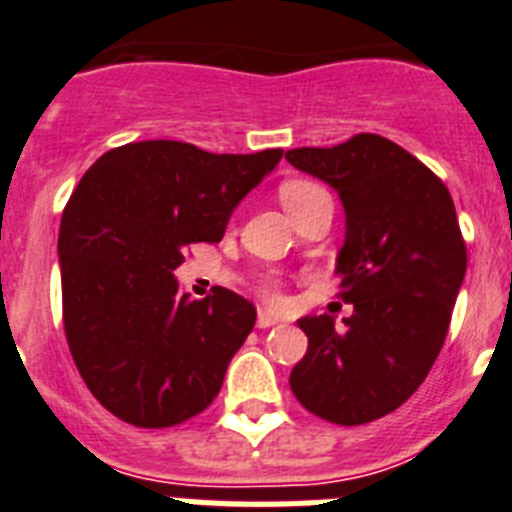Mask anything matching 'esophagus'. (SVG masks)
<instances>
[{"label":"esophagus","instance_id":"esophagus-1","mask_svg":"<svg viewBox=\"0 0 512 512\" xmlns=\"http://www.w3.org/2000/svg\"><path fill=\"white\" fill-rule=\"evenodd\" d=\"M273 324H278V319H275L273 314H268V311H260V314H257V327H260V330H268Z\"/></svg>","mask_w":512,"mask_h":512}]
</instances>
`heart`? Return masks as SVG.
Returning a JSON list of instances; mask_svg holds the SVG:
<instances>
[{"mask_svg":"<svg viewBox=\"0 0 512 512\" xmlns=\"http://www.w3.org/2000/svg\"><path fill=\"white\" fill-rule=\"evenodd\" d=\"M322 193V188L319 185H314V182H306V180H291V182H283L281 190H278V198H281L283 208H286L288 213L296 211V208L301 206V203H306L311 198V195ZM265 296H268L270 301L278 299V291H275V286L270 283V286H265Z\"/></svg>","mask_w":512,"mask_h":512,"instance_id":"obj_1","label":"heart"}]
</instances>
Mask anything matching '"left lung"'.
<instances>
[{
  "label": "left lung",
  "mask_w": 512,
  "mask_h": 512,
  "mask_svg": "<svg viewBox=\"0 0 512 512\" xmlns=\"http://www.w3.org/2000/svg\"><path fill=\"white\" fill-rule=\"evenodd\" d=\"M286 159L340 195L345 242L335 273L342 301L353 304L342 330L330 314L299 319L309 348L288 384L322 420H379L415 394L446 340L466 273L451 193L376 133L332 149L301 146Z\"/></svg>",
  "instance_id": "1"
}]
</instances>
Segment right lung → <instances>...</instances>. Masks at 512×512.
Here are the masks:
<instances>
[{"instance_id":"1","label":"right lung","mask_w":512,"mask_h":512,"mask_svg":"<svg viewBox=\"0 0 512 512\" xmlns=\"http://www.w3.org/2000/svg\"><path fill=\"white\" fill-rule=\"evenodd\" d=\"M281 157L136 141L102 154L71 193L59 229L66 342L87 389L123 422L172 428L221 391L257 311L221 286L190 299L175 270L190 244L221 242Z\"/></svg>"}]
</instances>
